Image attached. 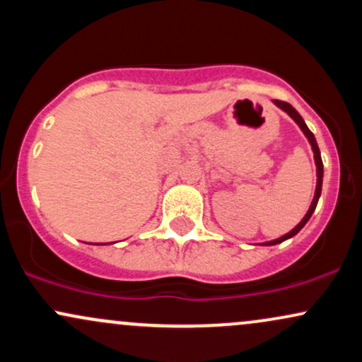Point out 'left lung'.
<instances>
[{
  "label": "left lung",
  "instance_id": "left-lung-1",
  "mask_svg": "<svg viewBox=\"0 0 362 362\" xmlns=\"http://www.w3.org/2000/svg\"><path fill=\"white\" fill-rule=\"evenodd\" d=\"M274 105H277L282 112H286V114L289 115L291 119L294 120V122L298 124V127L301 129L303 134L306 136V139H308V143L311 144V149H313V158H315V165H317V187H315V195H313V201H311L310 204V209L306 211L305 218L301 219L300 223L296 224V226L293 228V230L289 231V233L282 235L281 238H276V240H271V242H264L260 245H265V247H271V245H277V243H282L286 242V240L293 238L294 235H298L301 231V228L305 226L306 223H308V219L311 218V214L315 213V209H317V204H318V199H320V194H322V182H323V163H322V155H320V149H318V144H317V139H315L313 132L310 131L308 126L305 124V120H303V117L300 114H298V110L294 109L293 105L288 102H281V100H272Z\"/></svg>",
  "mask_w": 362,
  "mask_h": 362
}]
</instances>
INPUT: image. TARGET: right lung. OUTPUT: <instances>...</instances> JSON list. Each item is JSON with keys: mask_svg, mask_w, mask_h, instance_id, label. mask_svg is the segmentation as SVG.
Here are the masks:
<instances>
[{"mask_svg": "<svg viewBox=\"0 0 362 362\" xmlns=\"http://www.w3.org/2000/svg\"><path fill=\"white\" fill-rule=\"evenodd\" d=\"M93 245H107V243H93Z\"/></svg>", "mask_w": 362, "mask_h": 362, "instance_id": "add662e5", "label": "right lung"}]
</instances>
